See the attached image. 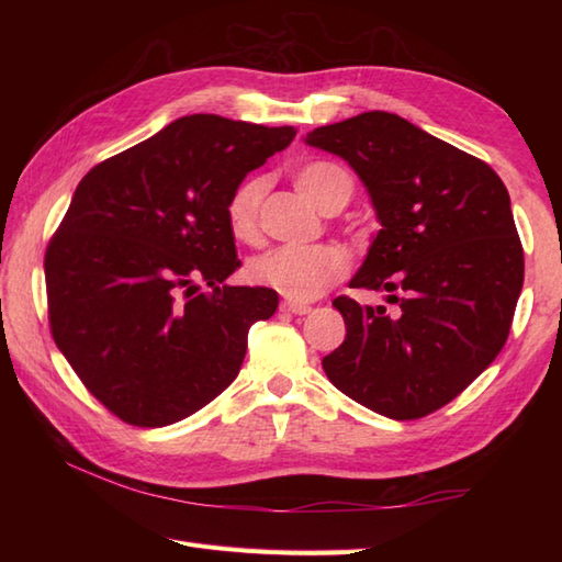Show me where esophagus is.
Returning <instances> with one entry per match:
<instances>
[{"label": "esophagus", "instance_id": "esophagus-1", "mask_svg": "<svg viewBox=\"0 0 562 562\" xmlns=\"http://www.w3.org/2000/svg\"><path fill=\"white\" fill-rule=\"evenodd\" d=\"M282 312H290L294 316H306V314H312V306L302 304V302H282Z\"/></svg>", "mask_w": 562, "mask_h": 562}]
</instances>
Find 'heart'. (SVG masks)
Returning a JSON list of instances; mask_svg holds the SVG:
<instances>
[{
  "mask_svg": "<svg viewBox=\"0 0 562 562\" xmlns=\"http://www.w3.org/2000/svg\"><path fill=\"white\" fill-rule=\"evenodd\" d=\"M294 186L321 212L333 214L352 198V178L336 164L314 161L294 173ZM266 183L248 178L226 202V224L238 241H256L258 207ZM348 272V256L338 246L274 248L248 262V278L292 302H312Z\"/></svg>",
  "mask_w": 562,
  "mask_h": 562,
  "instance_id": "obj_1",
  "label": "heart"
}]
</instances>
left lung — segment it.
I'll return each mask as SVG.
<instances>
[{
	"label": "left lung",
	"mask_w": 562,
	"mask_h": 562,
	"mask_svg": "<svg viewBox=\"0 0 562 562\" xmlns=\"http://www.w3.org/2000/svg\"><path fill=\"white\" fill-rule=\"evenodd\" d=\"M308 147L350 164L381 229L338 296L345 340L324 357L330 384L393 420L435 413L487 369L509 336L524 250L509 193L485 161L405 117L367 111L306 133Z\"/></svg>",
	"instance_id": "obj_1"
}]
</instances>
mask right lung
Instances as JSON below:
<instances>
[{"mask_svg": "<svg viewBox=\"0 0 562 562\" xmlns=\"http://www.w3.org/2000/svg\"><path fill=\"white\" fill-rule=\"evenodd\" d=\"M294 135L183 115L81 178L45 250L47 308L59 352L121 420L178 423L236 379L280 300L224 284L241 268L226 202Z\"/></svg>", "mask_w": 562, "mask_h": 562, "instance_id": "1", "label": "right lung"}]
</instances>
